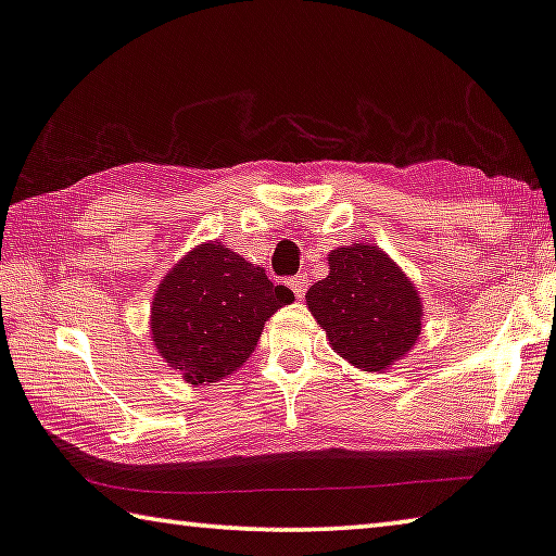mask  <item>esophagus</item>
<instances>
[{"instance_id":"obj_1","label":"esophagus","mask_w":556,"mask_h":556,"mask_svg":"<svg viewBox=\"0 0 556 556\" xmlns=\"http://www.w3.org/2000/svg\"><path fill=\"white\" fill-rule=\"evenodd\" d=\"M289 287H291V291H294L296 299H304L308 281H306V277H291V279H289Z\"/></svg>"}]
</instances>
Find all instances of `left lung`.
Segmentation results:
<instances>
[{
    "instance_id": "obj_1",
    "label": "left lung",
    "mask_w": 556,
    "mask_h": 556,
    "mask_svg": "<svg viewBox=\"0 0 556 556\" xmlns=\"http://www.w3.org/2000/svg\"><path fill=\"white\" fill-rule=\"evenodd\" d=\"M306 306L333 351L365 372L390 370L407 357L425 324L414 281L370 242L331 250L328 275L308 289Z\"/></svg>"
}]
</instances>
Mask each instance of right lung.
Wrapping results in <instances>:
<instances>
[{
  "mask_svg": "<svg viewBox=\"0 0 556 556\" xmlns=\"http://www.w3.org/2000/svg\"><path fill=\"white\" fill-rule=\"evenodd\" d=\"M291 301L294 291L271 285L265 269L208 240L186 252L156 287L152 341L186 382H218L242 368L265 321Z\"/></svg>",
  "mask_w": 556,
  "mask_h": 556,
  "instance_id": "right-lung-1",
  "label": "right lung"
}]
</instances>
